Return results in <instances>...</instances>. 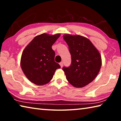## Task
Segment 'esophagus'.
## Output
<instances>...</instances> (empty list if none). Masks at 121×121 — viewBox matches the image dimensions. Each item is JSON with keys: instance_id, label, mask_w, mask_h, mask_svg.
Masks as SVG:
<instances>
[{"instance_id": "34e87169", "label": "esophagus", "mask_w": 121, "mask_h": 121, "mask_svg": "<svg viewBox=\"0 0 121 121\" xmlns=\"http://www.w3.org/2000/svg\"><path fill=\"white\" fill-rule=\"evenodd\" d=\"M59 64H60L61 68H62V67H63V62H61L60 63H59Z\"/></svg>"}]
</instances>
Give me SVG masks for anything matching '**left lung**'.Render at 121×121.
Instances as JSON below:
<instances>
[{"mask_svg":"<svg viewBox=\"0 0 121 121\" xmlns=\"http://www.w3.org/2000/svg\"><path fill=\"white\" fill-rule=\"evenodd\" d=\"M69 46L71 65L63 67L66 78L76 87H82L92 82L101 66L100 53L89 39L80 35H63Z\"/></svg>","mask_w":121,"mask_h":121,"instance_id":"obj_1","label":"left lung"}]
</instances>
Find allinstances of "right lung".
<instances>
[{
    "label": "right lung",
    "instance_id": "add662e5",
    "mask_svg": "<svg viewBox=\"0 0 121 121\" xmlns=\"http://www.w3.org/2000/svg\"><path fill=\"white\" fill-rule=\"evenodd\" d=\"M60 34L37 36L23 51L21 67L28 79L38 85L48 83L60 65L55 62V52L52 46Z\"/></svg>",
    "mask_w": 121,
    "mask_h": 121
}]
</instances>
